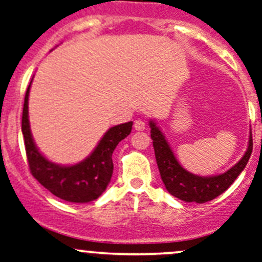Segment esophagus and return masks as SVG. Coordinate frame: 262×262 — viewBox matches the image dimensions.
<instances>
[{
    "label": "esophagus",
    "mask_w": 262,
    "mask_h": 262,
    "mask_svg": "<svg viewBox=\"0 0 262 262\" xmlns=\"http://www.w3.org/2000/svg\"><path fill=\"white\" fill-rule=\"evenodd\" d=\"M145 126H147V125H145L144 120L138 119V120H136V122H134V129H136V130H144Z\"/></svg>",
    "instance_id": "obj_1"
}]
</instances>
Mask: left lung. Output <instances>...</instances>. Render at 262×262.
<instances>
[{
  "mask_svg": "<svg viewBox=\"0 0 262 262\" xmlns=\"http://www.w3.org/2000/svg\"><path fill=\"white\" fill-rule=\"evenodd\" d=\"M149 126L154 154H156V161L158 164L162 181H163L167 191L172 196L177 197L178 200L184 201V202L205 203L224 193L246 167L252 153V134L250 132L249 147L240 162H237L235 166L222 174L201 177V176H196L186 170L178 163L163 133L159 130L153 120L149 122Z\"/></svg>",
  "mask_w": 262,
  "mask_h": 262,
  "instance_id": "8db88e82",
  "label": "left lung"
}]
</instances>
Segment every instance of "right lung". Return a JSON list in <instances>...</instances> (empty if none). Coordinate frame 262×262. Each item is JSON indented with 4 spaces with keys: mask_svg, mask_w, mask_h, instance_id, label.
I'll return each mask as SVG.
<instances>
[{
    "mask_svg": "<svg viewBox=\"0 0 262 262\" xmlns=\"http://www.w3.org/2000/svg\"><path fill=\"white\" fill-rule=\"evenodd\" d=\"M29 88L22 110V134L31 174L54 196L74 203L94 201L105 191L113 174L112 154L120 140L130 134L133 122L112 126L86 159L74 166H59L38 152L29 122Z\"/></svg>",
    "mask_w": 262,
    "mask_h": 262,
    "instance_id": "add662e5",
    "label": "right lung"
}]
</instances>
